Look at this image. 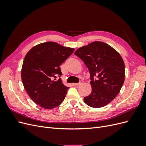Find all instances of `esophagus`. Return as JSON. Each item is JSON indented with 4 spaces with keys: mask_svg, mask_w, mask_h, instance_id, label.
Here are the masks:
<instances>
[{
    "mask_svg": "<svg viewBox=\"0 0 146 146\" xmlns=\"http://www.w3.org/2000/svg\"><path fill=\"white\" fill-rule=\"evenodd\" d=\"M82 83H83V81H80V82H79V83H74V85H76V86H78V85H82Z\"/></svg>",
    "mask_w": 146,
    "mask_h": 146,
    "instance_id": "esophagus-1",
    "label": "esophagus"
}]
</instances>
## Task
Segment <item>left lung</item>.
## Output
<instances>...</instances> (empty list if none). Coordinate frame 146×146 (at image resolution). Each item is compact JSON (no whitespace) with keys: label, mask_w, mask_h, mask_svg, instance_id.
I'll return each instance as SVG.
<instances>
[{"label":"left lung","mask_w":146,"mask_h":146,"mask_svg":"<svg viewBox=\"0 0 146 146\" xmlns=\"http://www.w3.org/2000/svg\"><path fill=\"white\" fill-rule=\"evenodd\" d=\"M74 54L90 73L92 91L84 98V102L92 108L105 107L116 98L124 82L125 64L122 56L113 47L101 41L78 48Z\"/></svg>","instance_id":"1"}]
</instances>
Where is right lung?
<instances>
[{
	"instance_id": "add662e5",
	"label": "right lung",
	"mask_w": 146,
	"mask_h": 146,
	"mask_svg": "<svg viewBox=\"0 0 146 146\" xmlns=\"http://www.w3.org/2000/svg\"><path fill=\"white\" fill-rule=\"evenodd\" d=\"M74 50L50 41L34 46L25 56L22 82L31 99L41 107L54 109L63 102L69 87L56 78L61 76L60 66Z\"/></svg>"
}]
</instances>
